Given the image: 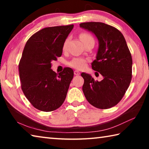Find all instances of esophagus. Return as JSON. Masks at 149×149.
<instances>
[{
	"mask_svg": "<svg viewBox=\"0 0 149 149\" xmlns=\"http://www.w3.org/2000/svg\"><path fill=\"white\" fill-rule=\"evenodd\" d=\"M74 75H80V73H79V72L77 71V70H75V71H74Z\"/></svg>",
	"mask_w": 149,
	"mask_h": 149,
	"instance_id": "obj_1",
	"label": "esophagus"
}]
</instances>
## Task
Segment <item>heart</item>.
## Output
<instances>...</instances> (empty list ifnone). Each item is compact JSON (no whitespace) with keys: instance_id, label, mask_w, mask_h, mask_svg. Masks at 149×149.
Wrapping results in <instances>:
<instances>
[{"instance_id":"b5f03b06","label":"heart","mask_w":149,"mask_h":149,"mask_svg":"<svg viewBox=\"0 0 149 149\" xmlns=\"http://www.w3.org/2000/svg\"><path fill=\"white\" fill-rule=\"evenodd\" d=\"M89 37H91V36L89 34L85 33L80 34L79 35V38L81 40L82 42L84 41L85 40H86L87 39L89 38ZM68 41V40L66 39L64 41V44H63L62 49L64 50L66 49ZM88 62H89V59L88 58H85L83 57H76L70 60V61L68 63V65H70V67L73 68L78 70H81L86 67Z\"/></svg>"}]
</instances>
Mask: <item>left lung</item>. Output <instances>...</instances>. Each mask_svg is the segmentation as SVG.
Here are the masks:
<instances>
[{"label": "left lung", "instance_id": "left-lung-1", "mask_svg": "<svg viewBox=\"0 0 149 149\" xmlns=\"http://www.w3.org/2000/svg\"><path fill=\"white\" fill-rule=\"evenodd\" d=\"M79 26L93 32L99 40L97 57L91 65L92 68L104 77L98 81L89 74L81 73L85 97L96 108H112L122 100L130 86L132 78V54L124 37L116 27L93 22Z\"/></svg>", "mask_w": 149, "mask_h": 149}]
</instances>
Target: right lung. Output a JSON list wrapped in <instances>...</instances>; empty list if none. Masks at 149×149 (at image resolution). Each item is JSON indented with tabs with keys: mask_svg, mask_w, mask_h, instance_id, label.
<instances>
[{
	"mask_svg": "<svg viewBox=\"0 0 149 149\" xmlns=\"http://www.w3.org/2000/svg\"><path fill=\"white\" fill-rule=\"evenodd\" d=\"M74 25L45 27L27 40L19 63L21 87L29 102L37 109L51 112L66 97L74 71L64 68L56 74L51 61L62 54V47Z\"/></svg>",
	"mask_w": 149,
	"mask_h": 149,
	"instance_id": "add662e5",
	"label": "right lung"
}]
</instances>
